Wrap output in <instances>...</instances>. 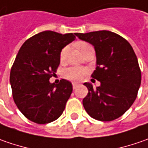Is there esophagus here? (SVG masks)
<instances>
[{
    "instance_id": "obj_1",
    "label": "esophagus",
    "mask_w": 148,
    "mask_h": 148,
    "mask_svg": "<svg viewBox=\"0 0 148 148\" xmlns=\"http://www.w3.org/2000/svg\"><path fill=\"white\" fill-rule=\"evenodd\" d=\"M78 85H79L78 83H76V82H73V83H72V86H73V89L75 90V89L77 88V86H78Z\"/></svg>"
}]
</instances>
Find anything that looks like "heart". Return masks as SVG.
<instances>
[{
    "mask_svg": "<svg viewBox=\"0 0 148 148\" xmlns=\"http://www.w3.org/2000/svg\"><path fill=\"white\" fill-rule=\"evenodd\" d=\"M87 46H89L88 44L86 43H84L82 44L81 46V50L82 51L83 49L85 48H86ZM68 50H69V47L68 46H66L65 48H63L61 54H60V59L61 61H64L66 58V55L68 53ZM87 70L82 68V67H80V66H70L68 68H66L64 71V76L66 79L68 80H71V81H74V82H78V81H81L82 80L84 77H86V75L87 74Z\"/></svg>",
    "mask_w": 148,
    "mask_h": 148,
    "instance_id": "b5f03b06",
    "label": "heart"
}]
</instances>
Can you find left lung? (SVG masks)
<instances>
[{
  "label": "left lung",
  "mask_w": 148,
  "mask_h": 148,
  "mask_svg": "<svg viewBox=\"0 0 148 148\" xmlns=\"http://www.w3.org/2000/svg\"><path fill=\"white\" fill-rule=\"evenodd\" d=\"M76 35L94 46L96 68L91 77L100 82L96 88L91 83H84L88 94L83 99V106L95 119L114 120L137 98L142 78L137 56L130 43L115 33L100 30Z\"/></svg>",
  "instance_id": "obj_1"
}]
</instances>
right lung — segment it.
I'll use <instances>...</instances> for the list:
<instances>
[{
	"label": "right lung",
	"instance_id": "1",
	"mask_svg": "<svg viewBox=\"0 0 148 148\" xmlns=\"http://www.w3.org/2000/svg\"><path fill=\"white\" fill-rule=\"evenodd\" d=\"M77 33L41 32L27 39L10 70V82L14 103L30 121L45 124L58 119L72 92L69 81L51 83L60 64L62 49L76 39Z\"/></svg>",
	"mask_w": 148,
	"mask_h": 148
}]
</instances>
